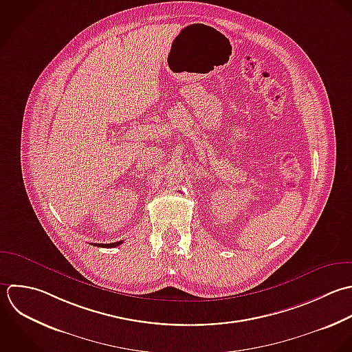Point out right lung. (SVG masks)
I'll return each mask as SVG.
<instances>
[{"instance_id": "obj_1", "label": "right lung", "mask_w": 352, "mask_h": 352, "mask_svg": "<svg viewBox=\"0 0 352 352\" xmlns=\"http://www.w3.org/2000/svg\"><path fill=\"white\" fill-rule=\"evenodd\" d=\"M123 241H118V243H112V244H94L97 247H105V248H112V247H118L120 245Z\"/></svg>"}]
</instances>
